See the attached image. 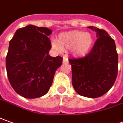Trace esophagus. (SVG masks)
Returning a JSON list of instances; mask_svg holds the SVG:
<instances>
[{
	"label": "esophagus",
	"instance_id": "34e87169",
	"mask_svg": "<svg viewBox=\"0 0 123 123\" xmlns=\"http://www.w3.org/2000/svg\"><path fill=\"white\" fill-rule=\"evenodd\" d=\"M68 58H66V57H63V63H68Z\"/></svg>",
	"mask_w": 123,
	"mask_h": 123
}]
</instances>
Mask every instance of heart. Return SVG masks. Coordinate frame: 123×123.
Masks as SVG:
<instances>
[{
  "instance_id": "1",
  "label": "heart",
  "mask_w": 123,
  "mask_h": 123,
  "mask_svg": "<svg viewBox=\"0 0 123 123\" xmlns=\"http://www.w3.org/2000/svg\"><path fill=\"white\" fill-rule=\"evenodd\" d=\"M94 44V37L89 32L71 31L58 35L57 41L53 40L51 45L57 52L72 49L78 56H84L91 50Z\"/></svg>"
}]
</instances>
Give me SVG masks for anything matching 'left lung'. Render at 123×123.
Segmentation results:
<instances>
[{
	"instance_id": "1",
	"label": "left lung",
	"mask_w": 123,
	"mask_h": 123,
	"mask_svg": "<svg viewBox=\"0 0 123 123\" xmlns=\"http://www.w3.org/2000/svg\"><path fill=\"white\" fill-rule=\"evenodd\" d=\"M88 28L96 32L94 47L84 57L71 58L72 82L80 95L98 98L108 92L115 84L118 74V54L115 41L103 29Z\"/></svg>"
}]
</instances>
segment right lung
Instances as JSON below:
<instances>
[{"label":"right lung","instance_id":"add662e5","mask_svg":"<svg viewBox=\"0 0 123 123\" xmlns=\"http://www.w3.org/2000/svg\"><path fill=\"white\" fill-rule=\"evenodd\" d=\"M52 31L29 25L20 28L9 42L6 68L9 82L18 94L36 98L46 94L63 58L49 55L47 36Z\"/></svg>","mask_w":123,"mask_h":123}]
</instances>
